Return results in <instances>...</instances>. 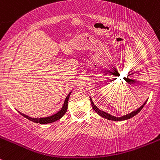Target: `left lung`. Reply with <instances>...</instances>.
<instances>
[{"label": "left lung", "instance_id": "obj_1", "mask_svg": "<svg viewBox=\"0 0 160 160\" xmlns=\"http://www.w3.org/2000/svg\"><path fill=\"white\" fill-rule=\"evenodd\" d=\"M90 100H91V105H92L93 109H94V111H95L96 112H97L98 114L99 115V116H101L102 117H103V118H105V119H109V120H113V121H122V120H125V119H131V118H132L133 116H136V115H137L138 113L139 112H140L141 110L143 108V107L145 106V103H146V102H145V103H144L143 105H142V106L140 107V108H138L137 110L132 112L129 113V114H127V115H125V116H121V117H116V116H111L110 114H108V113H107V112H105L102 111V110H100L98 108L97 106H96L95 105H94V102H93L92 100H91V98H90Z\"/></svg>", "mask_w": 160, "mask_h": 160}]
</instances>
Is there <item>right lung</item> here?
Listing matches in <instances>:
<instances>
[{"label":"right lung","instance_id":"add662e5","mask_svg":"<svg viewBox=\"0 0 160 160\" xmlns=\"http://www.w3.org/2000/svg\"><path fill=\"white\" fill-rule=\"evenodd\" d=\"M70 94H71V92L69 93V94L67 95V97L66 98V100H65V102H64V104H63V106H62V108H61V110H60V111H58L57 113H55V114L52 115V116H48V117L32 118V117H29V116H26V115L22 114V113H21V112H19V113L22 115V116H23L24 117H26V119H29L30 121L34 122V123H41V124H46V123H53V122L56 121V120L59 119L60 118L62 117V116L65 115V113L66 112V111H67L68 101H69Z\"/></svg>","mask_w":160,"mask_h":160}]
</instances>
